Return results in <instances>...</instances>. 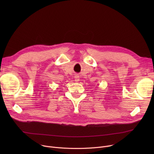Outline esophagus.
Returning a JSON list of instances; mask_svg holds the SVG:
<instances>
[{"instance_id":"esophagus-1","label":"esophagus","mask_w":154,"mask_h":154,"mask_svg":"<svg viewBox=\"0 0 154 154\" xmlns=\"http://www.w3.org/2000/svg\"><path fill=\"white\" fill-rule=\"evenodd\" d=\"M79 76H78V75H76L75 77V81L76 82H79Z\"/></svg>"}]
</instances>
